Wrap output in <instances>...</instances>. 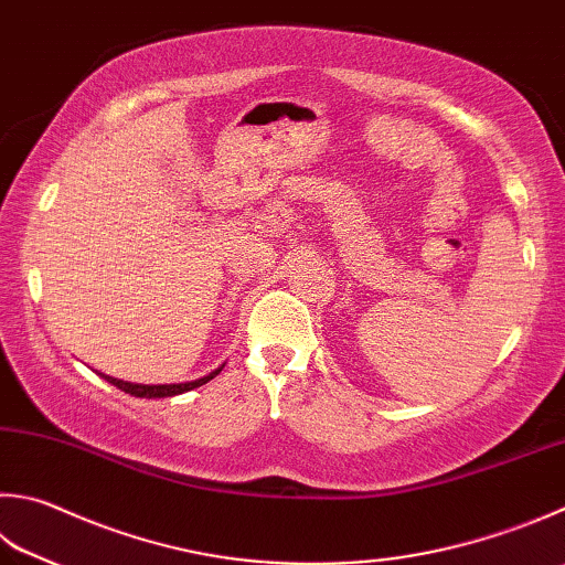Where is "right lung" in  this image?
<instances>
[{
	"label": "right lung",
	"mask_w": 565,
	"mask_h": 565,
	"mask_svg": "<svg viewBox=\"0 0 565 565\" xmlns=\"http://www.w3.org/2000/svg\"><path fill=\"white\" fill-rule=\"evenodd\" d=\"M218 374H221V369L211 371V374L204 376V379H196V381H189V383H162V386H145V383H127V381L105 376V374H100V376H103L105 381H110L113 386H117L120 391L130 393V396H137V398H167V396H179V393H184V391L204 386V383H209L211 379L218 376Z\"/></svg>",
	"instance_id": "right-lung-1"
}]
</instances>
